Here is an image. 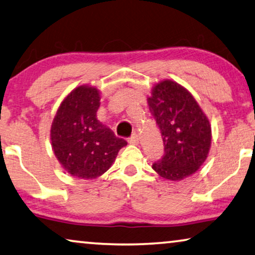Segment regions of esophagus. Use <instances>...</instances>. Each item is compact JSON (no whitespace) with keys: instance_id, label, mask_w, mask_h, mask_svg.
Masks as SVG:
<instances>
[{"instance_id":"34e87169","label":"esophagus","mask_w":255,"mask_h":255,"mask_svg":"<svg viewBox=\"0 0 255 255\" xmlns=\"http://www.w3.org/2000/svg\"><path fill=\"white\" fill-rule=\"evenodd\" d=\"M128 142L130 144H134V145H135V144H137L138 143V135L136 134V132H132L131 136L128 139Z\"/></svg>"}]
</instances>
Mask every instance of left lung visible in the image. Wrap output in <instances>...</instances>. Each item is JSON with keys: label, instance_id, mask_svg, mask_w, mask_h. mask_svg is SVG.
Wrapping results in <instances>:
<instances>
[{"label": "left lung", "instance_id": "8db88e82", "mask_svg": "<svg viewBox=\"0 0 255 255\" xmlns=\"http://www.w3.org/2000/svg\"><path fill=\"white\" fill-rule=\"evenodd\" d=\"M147 103L160 129L165 151L152 168L169 181L192 175L206 160L211 147L207 117L192 95L170 80L153 87Z\"/></svg>", "mask_w": 255, "mask_h": 255}]
</instances>
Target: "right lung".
I'll use <instances>...</instances> for the list:
<instances>
[{
	"label": "right lung",
	"instance_id": "1",
	"mask_svg": "<svg viewBox=\"0 0 255 255\" xmlns=\"http://www.w3.org/2000/svg\"><path fill=\"white\" fill-rule=\"evenodd\" d=\"M100 91L80 86L62 102L52 121L50 138L56 158L72 176L96 178L108 170L118 152L127 145L97 120Z\"/></svg>",
	"mask_w": 255,
	"mask_h": 255
}]
</instances>
